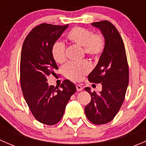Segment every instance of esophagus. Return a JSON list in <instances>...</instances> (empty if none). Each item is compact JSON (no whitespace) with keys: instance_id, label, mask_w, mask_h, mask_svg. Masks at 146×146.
Instances as JSON below:
<instances>
[{"instance_id":"esophagus-1","label":"esophagus","mask_w":146,"mask_h":146,"mask_svg":"<svg viewBox=\"0 0 146 146\" xmlns=\"http://www.w3.org/2000/svg\"><path fill=\"white\" fill-rule=\"evenodd\" d=\"M76 90H77V91H81L82 90V87L80 85H76Z\"/></svg>"}]
</instances>
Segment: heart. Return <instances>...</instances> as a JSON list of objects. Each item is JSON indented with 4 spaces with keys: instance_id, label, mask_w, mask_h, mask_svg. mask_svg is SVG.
<instances>
[{
    "instance_id": "obj_1",
    "label": "heart",
    "mask_w": 146,
    "mask_h": 146,
    "mask_svg": "<svg viewBox=\"0 0 146 146\" xmlns=\"http://www.w3.org/2000/svg\"><path fill=\"white\" fill-rule=\"evenodd\" d=\"M66 39L73 44L82 46V54L93 59L99 58L106 47V39L102 34L93 33L91 29L79 26L72 28L68 32ZM51 54L56 62L64 64L66 61V46L63 42H54L51 47ZM91 69L90 63L83 60L80 62L67 64L63 68V73L69 80L79 82L90 73Z\"/></svg>"
}]
</instances>
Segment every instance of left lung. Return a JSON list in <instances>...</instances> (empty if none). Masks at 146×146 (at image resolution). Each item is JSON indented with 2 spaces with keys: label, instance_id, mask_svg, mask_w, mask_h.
I'll return each mask as SVG.
<instances>
[{
  "label": "left lung",
  "instance_id": "left-lung-1",
  "mask_svg": "<svg viewBox=\"0 0 146 146\" xmlns=\"http://www.w3.org/2000/svg\"><path fill=\"white\" fill-rule=\"evenodd\" d=\"M92 25L100 29L106 47L98 65L88 76V80L101 83L102 90L97 94L88 87L85 88L91 96L85 112L90 121L101 125L113 120L123 104L129 84V65L123 39L115 26L108 20Z\"/></svg>",
  "mask_w": 146,
  "mask_h": 146
}]
</instances>
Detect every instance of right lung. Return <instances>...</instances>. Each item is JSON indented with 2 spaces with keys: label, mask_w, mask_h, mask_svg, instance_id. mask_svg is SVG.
<instances>
[{
  "label": "right lung",
  "mask_w": 146,
  "mask_h": 146,
  "mask_svg": "<svg viewBox=\"0 0 146 146\" xmlns=\"http://www.w3.org/2000/svg\"><path fill=\"white\" fill-rule=\"evenodd\" d=\"M42 23L26 36L20 57V85L23 96L35 118L54 125L64 116L66 106L76 92L74 84L65 80L58 87L48 85L47 77L58 70L51 54L53 44L68 27Z\"/></svg>",
  "instance_id": "add662e5"
}]
</instances>
